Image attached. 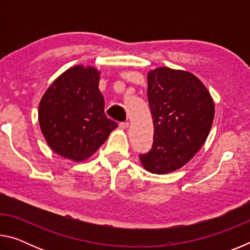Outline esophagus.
<instances>
[{
	"label": "esophagus",
	"instance_id": "esophagus-1",
	"mask_svg": "<svg viewBox=\"0 0 250 250\" xmlns=\"http://www.w3.org/2000/svg\"><path fill=\"white\" fill-rule=\"evenodd\" d=\"M129 122L128 121H125V122H120L119 124V126L121 129H124V130H125V129H128V126H129Z\"/></svg>",
	"mask_w": 250,
	"mask_h": 250
}]
</instances>
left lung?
<instances>
[{
    "mask_svg": "<svg viewBox=\"0 0 250 250\" xmlns=\"http://www.w3.org/2000/svg\"><path fill=\"white\" fill-rule=\"evenodd\" d=\"M147 99L154 141L140 161L147 172L167 174L185 166L205 143L214 120V100L195 75L168 67L147 73Z\"/></svg>",
    "mask_w": 250,
    "mask_h": 250,
    "instance_id": "1",
    "label": "left lung"
}]
</instances>
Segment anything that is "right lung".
<instances>
[{
	"instance_id": "obj_1",
	"label": "right lung",
	"mask_w": 250,
	"mask_h": 250,
	"mask_svg": "<svg viewBox=\"0 0 250 250\" xmlns=\"http://www.w3.org/2000/svg\"><path fill=\"white\" fill-rule=\"evenodd\" d=\"M99 79L96 67L76 65L58 76L42 97L41 131L62 158L76 162L89 159L118 126L104 115Z\"/></svg>"
}]
</instances>
